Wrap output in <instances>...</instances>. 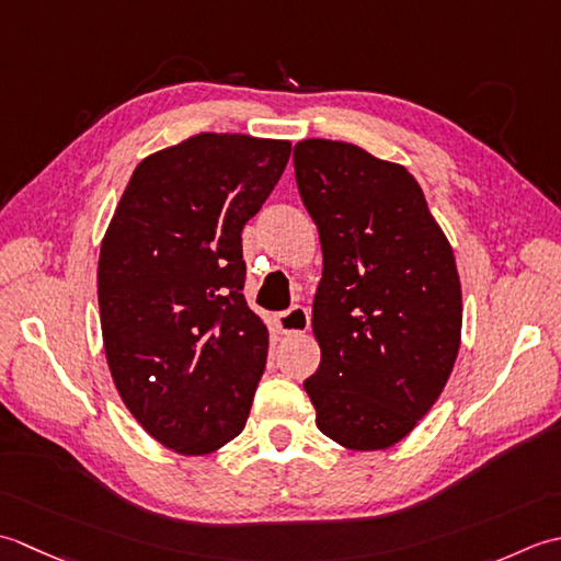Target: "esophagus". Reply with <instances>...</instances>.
I'll return each mask as SVG.
<instances>
[{"label": "esophagus", "mask_w": 561, "mask_h": 561, "mask_svg": "<svg viewBox=\"0 0 561 561\" xmlns=\"http://www.w3.org/2000/svg\"><path fill=\"white\" fill-rule=\"evenodd\" d=\"M276 327L280 334L293 336V334H305L307 327H310V314L302 305H293L288 312L276 314Z\"/></svg>", "instance_id": "esophagus-1"}]
</instances>
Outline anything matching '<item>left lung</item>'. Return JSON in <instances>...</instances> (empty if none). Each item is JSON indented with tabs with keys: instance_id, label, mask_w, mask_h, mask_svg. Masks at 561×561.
<instances>
[{
	"instance_id": "obj_1",
	"label": "left lung",
	"mask_w": 561,
	"mask_h": 561,
	"mask_svg": "<svg viewBox=\"0 0 561 561\" xmlns=\"http://www.w3.org/2000/svg\"><path fill=\"white\" fill-rule=\"evenodd\" d=\"M295 179L322 242L305 390L348 450H387L436 404L460 351L462 288L448 237L402 164L339 140H300Z\"/></svg>"
}]
</instances>
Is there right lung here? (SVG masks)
I'll list each match as a JSON object with an SVG mask.
<instances>
[{
    "mask_svg": "<svg viewBox=\"0 0 561 561\" xmlns=\"http://www.w3.org/2000/svg\"><path fill=\"white\" fill-rule=\"evenodd\" d=\"M288 140L201 133L135 167L99 254L113 385L154 440L208 455L242 433L268 329L244 300L242 230L278 184Z\"/></svg>",
    "mask_w": 561,
    "mask_h": 561,
    "instance_id": "1",
    "label": "right lung"
}]
</instances>
